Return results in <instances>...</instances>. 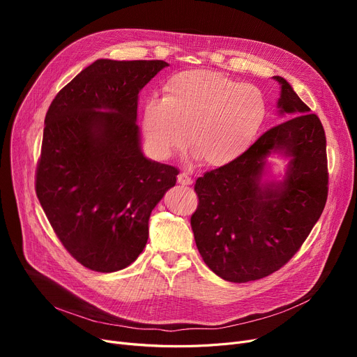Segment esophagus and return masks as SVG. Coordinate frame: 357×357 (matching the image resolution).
Instances as JSON below:
<instances>
[{
    "mask_svg": "<svg viewBox=\"0 0 357 357\" xmlns=\"http://www.w3.org/2000/svg\"><path fill=\"white\" fill-rule=\"evenodd\" d=\"M178 183H181V185H192V178L188 174L181 172L178 175Z\"/></svg>",
    "mask_w": 357,
    "mask_h": 357,
    "instance_id": "1",
    "label": "esophagus"
}]
</instances>
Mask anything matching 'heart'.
Instances as JSON below:
<instances>
[{
    "instance_id": "obj_1",
    "label": "heart",
    "mask_w": 357,
    "mask_h": 357,
    "mask_svg": "<svg viewBox=\"0 0 357 357\" xmlns=\"http://www.w3.org/2000/svg\"><path fill=\"white\" fill-rule=\"evenodd\" d=\"M266 102L256 86L214 70H186L166 82L160 100L146 101L142 130L149 152L166 159L186 143L211 167L227 166L256 142Z\"/></svg>"
}]
</instances>
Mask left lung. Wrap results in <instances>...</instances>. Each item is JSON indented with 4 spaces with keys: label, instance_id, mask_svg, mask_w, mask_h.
Returning a JSON list of instances; mask_svg holds the SVG:
<instances>
[{
    "label": "left lung",
    "instance_id": "1",
    "mask_svg": "<svg viewBox=\"0 0 357 357\" xmlns=\"http://www.w3.org/2000/svg\"><path fill=\"white\" fill-rule=\"evenodd\" d=\"M278 114L287 121L268 130L236 162L195 182L199 198L191 226L199 255L215 275L243 284L282 268L301 248L327 201L323 124L282 77ZM289 160L273 176L268 159Z\"/></svg>",
    "mask_w": 357,
    "mask_h": 357
}]
</instances>
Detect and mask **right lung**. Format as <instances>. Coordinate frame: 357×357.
<instances>
[{
    "instance_id": "right-lung-1",
    "label": "right lung",
    "mask_w": 357,
    "mask_h": 357,
    "mask_svg": "<svg viewBox=\"0 0 357 357\" xmlns=\"http://www.w3.org/2000/svg\"><path fill=\"white\" fill-rule=\"evenodd\" d=\"M166 66L98 59L47 109L36 194L65 249L91 271L133 264L150 214L176 183V167L144 156L137 126L139 92Z\"/></svg>"
}]
</instances>
